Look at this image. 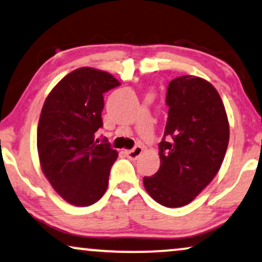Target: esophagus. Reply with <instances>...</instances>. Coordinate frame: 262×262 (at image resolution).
I'll use <instances>...</instances> for the list:
<instances>
[{"label": "esophagus", "mask_w": 262, "mask_h": 262, "mask_svg": "<svg viewBox=\"0 0 262 262\" xmlns=\"http://www.w3.org/2000/svg\"><path fill=\"white\" fill-rule=\"evenodd\" d=\"M142 153H143V148L141 146H136L134 149L126 151V154H127V157L130 158V159H137V158L141 157Z\"/></svg>", "instance_id": "34e87169"}]
</instances>
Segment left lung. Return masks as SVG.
<instances>
[{"label": "left lung", "mask_w": 262, "mask_h": 262, "mask_svg": "<svg viewBox=\"0 0 262 262\" xmlns=\"http://www.w3.org/2000/svg\"><path fill=\"white\" fill-rule=\"evenodd\" d=\"M169 116L159 143L160 167L143 185L167 208L187 205L220 170L230 140L225 105L209 81L193 75L170 81Z\"/></svg>", "instance_id": "obj_1"}]
</instances>
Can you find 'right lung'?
I'll list each match as a JSON object with an SVG mask.
<instances>
[{"instance_id":"right-lung-1","label":"right lung","mask_w":262,"mask_h":262,"mask_svg":"<svg viewBox=\"0 0 262 262\" xmlns=\"http://www.w3.org/2000/svg\"><path fill=\"white\" fill-rule=\"evenodd\" d=\"M120 85L112 74L79 68L47 96L37 126L41 169L54 190L76 206L95 204L108 187L118 151L95 141L103 126V93Z\"/></svg>"}]
</instances>
